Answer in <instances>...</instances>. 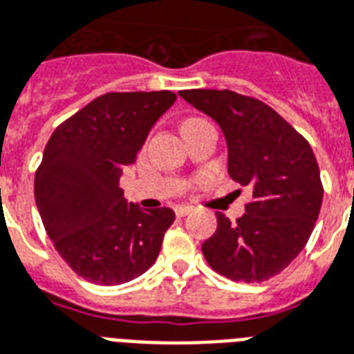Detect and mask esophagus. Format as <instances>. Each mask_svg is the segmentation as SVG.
<instances>
[{
    "label": "esophagus",
    "instance_id": "34e87169",
    "mask_svg": "<svg viewBox=\"0 0 354 354\" xmlns=\"http://www.w3.org/2000/svg\"><path fill=\"white\" fill-rule=\"evenodd\" d=\"M192 211H194V209H192L191 205H178L176 209H174V212H176L178 218L187 216V214H189V212H192Z\"/></svg>",
    "mask_w": 354,
    "mask_h": 354
}]
</instances>
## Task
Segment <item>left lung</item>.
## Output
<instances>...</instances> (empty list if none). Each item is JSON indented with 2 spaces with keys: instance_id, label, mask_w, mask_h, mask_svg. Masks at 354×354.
<instances>
[{
  "instance_id": "1",
  "label": "left lung",
  "mask_w": 354,
  "mask_h": 354,
  "mask_svg": "<svg viewBox=\"0 0 354 354\" xmlns=\"http://www.w3.org/2000/svg\"><path fill=\"white\" fill-rule=\"evenodd\" d=\"M178 94L220 125L227 172L252 196L236 222L216 212L203 257L234 281L269 280L300 254L320 212L324 189L311 145L260 100L216 88Z\"/></svg>"
}]
</instances>
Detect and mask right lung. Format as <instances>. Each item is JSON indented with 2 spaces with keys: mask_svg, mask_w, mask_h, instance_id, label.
I'll use <instances>...</instances> for the list:
<instances>
[{
  "mask_svg": "<svg viewBox=\"0 0 354 354\" xmlns=\"http://www.w3.org/2000/svg\"><path fill=\"white\" fill-rule=\"evenodd\" d=\"M174 102L171 91L103 94L48 140L34 180L37 211L56 251L87 281L120 286L160 254L174 211L129 203L120 178Z\"/></svg>",
  "mask_w": 354,
  "mask_h": 354,
  "instance_id": "add662e5",
  "label": "right lung"
}]
</instances>
